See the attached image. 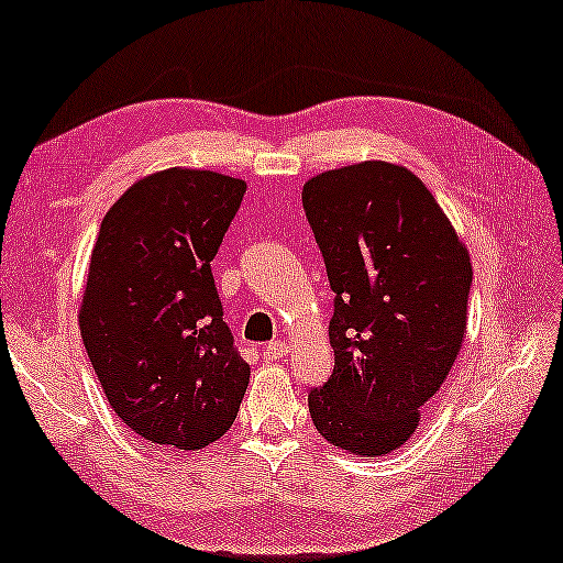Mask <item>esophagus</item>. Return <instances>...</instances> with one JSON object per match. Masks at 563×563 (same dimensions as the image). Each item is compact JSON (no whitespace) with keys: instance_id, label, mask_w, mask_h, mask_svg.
Listing matches in <instances>:
<instances>
[{"instance_id":"34e87169","label":"esophagus","mask_w":563,"mask_h":563,"mask_svg":"<svg viewBox=\"0 0 563 563\" xmlns=\"http://www.w3.org/2000/svg\"><path fill=\"white\" fill-rule=\"evenodd\" d=\"M264 358L266 361H276V358H284L287 356V343H282V341H274V343H268V345H264Z\"/></svg>"}]
</instances>
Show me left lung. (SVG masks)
I'll list each match as a JSON object with an SVG mask.
<instances>
[{
  "label": "left lung",
  "instance_id": "obj_1",
  "mask_svg": "<svg viewBox=\"0 0 563 563\" xmlns=\"http://www.w3.org/2000/svg\"><path fill=\"white\" fill-rule=\"evenodd\" d=\"M302 207L335 291V366L307 395L314 428L356 456L402 445L466 333L472 264L435 197L402 166L314 176Z\"/></svg>",
  "mask_w": 563,
  "mask_h": 563
}]
</instances>
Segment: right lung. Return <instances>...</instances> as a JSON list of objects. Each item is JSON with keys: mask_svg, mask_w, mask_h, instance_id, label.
Listing matches in <instances>:
<instances>
[{"mask_svg": "<svg viewBox=\"0 0 563 563\" xmlns=\"http://www.w3.org/2000/svg\"><path fill=\"white\" fill-rule=\"evenodd\" d=\"M245 181L168 168L104 214L79 312L118 418L145 441L199 451L233 426L251 368L222 320L212 258Z\"/></svg>", "mask_w": 563, "mask_h": 563, "instance_id": "add662e5", "label": "right lung"}]
</instances>
